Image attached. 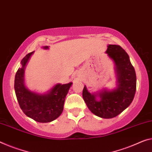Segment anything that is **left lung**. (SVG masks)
Here are the masks:
<instances>
[{"mask_svg": "<svg viewBox=\"0 0 152 152\" xmlns=\"http://www.w3.org/2000/svg\"><path fill=\"white\" fill-rule=\"evenodd\" d=\"M114 62L116 88H107L96 92L83 90V99L90 111L102 118H115L131 104L137 86V77L129 56L120 45H108L105 52Z\"/></svg>", "mask_w": 152, "mask_h": 152, "instance_id": "8db88e82", "label": "left lung"}]
</instances>
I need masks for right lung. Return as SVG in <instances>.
<instances>
[{
  "label": "right lung",
  "instance_id": "obj_1",
  "mask_svg": "<svg viewBox=\"0 0 152 152\" xmlns=\"http://www.w3.org/2000/svg\"><path fill=\"white\" fill-rule=\"evenodd\" d=\"M43 48L48 50L49 47L43 46ZM34 52L28 53L23 58L22 66L15 74L14 88L16 97L26 115L38 122H51L62 113L65 99L73 83H57L43 94L28 89L25 86V69Z\"/></svg>",
  "mask_w": 152,
  "mask_h": 152
}]
</instances>
